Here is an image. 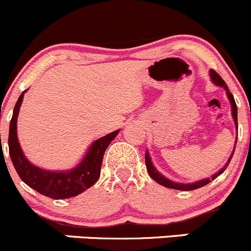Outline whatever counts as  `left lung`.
Listing matches in <instances>:
<instances>
[{
    "label": "left lung",
    "mask_w": 251,
    "mask_h": 251,
    "mask_svg": "<svg viewBox=\"0 0 251 251\" xmlns=\"http://www.w3.org/2000/svg\"><path fill=\"white\" fill-rule=\"evenodd\" d=\"M210 77H211V81L215 83L216 86H219V87H222L225 88V91H226V95H227V98H228L229 103H231V111H232V118H233L234 120V125H235V128H237L238 131V119H237V104H235V100H234V97L232 96V93L229 92L228 87H227L226 82H225L224 80H222L221 76H220L217 73H215L214 70H210ZM238 136V135H237ZM235 144H237V140H235V143H234V148L233 151H232L231 153V156L228 158V160H227V163L225 164L224 168H221V170L217 171L216 174L212 175L210 178H203V179H199V181H196V182H192V183H179V182H175V181H171L170 178H168V177L164 176L163 174L159 173L158 170H156L155 166L153 165V161H151V155H149V151H146V166H147V170H148L149 173V176L151 177V178L154 179L155 182H158L159 184H161V186L166 187V188H173V189H177V191H193V189H197V188H201V187H204L206 186L207 183H210L211 181H214L215 178H216L217 176H220L222 173H224L225 170H226V168L228 166L229 161H231L232 156H233V153H234V149H235Z\"/></svg>",
    "instance_id": "1"
}]
</instances>
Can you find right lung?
<instances>
[{"instance_id":"right-lung-1","label":"right lung","mask_w":251,"mask_h":251,"mask_svg":"<svg viewBox=\"0 0 251 251\" xmlns=\"http://www.w3.org/2000/svg\"><path fill=\"white\" fill-rule=\"evenodd\" d=\"M25 92L26 91H24L18 98L11 124H9L8 147L12 163H13L22 181L31 187L32 189L41 193L42 196L50 197L52 199H65L76 197L77 194L82 193L86 189L92 187L100 178V166H102L105 149L108 148L110 142L116 137V135L120 132V130L108 133L93 142L80 163L70 170H45L27 160V158L23 153L19 140H18L17 121Z\"/></svg>"}]
</instances>
